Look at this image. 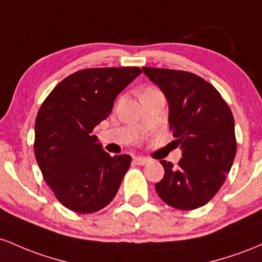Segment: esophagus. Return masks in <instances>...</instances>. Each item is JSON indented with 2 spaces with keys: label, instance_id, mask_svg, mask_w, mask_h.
Listing matches in <instances>:
<instances>
[{
  "label": "esophagus",
  "instance_id": "obj_1",
  "mask_svg": "<svg viewBox=\"0 0 262 262\" xmlns=\"http://www.w3.org/2000/svg\"><path fill=\"white\" fill-rule=\"evenodd\" d=\"M134 162L135 164H137V166H145L146 163L149 162L148 158L146 157H141V156H137V157H134Z\"/></svg>",
  "mask_w": 262,
  "mask_h": 262
}]
</instances>
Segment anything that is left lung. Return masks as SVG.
<instances>
[{
    "instance_id": "1",
    "label": "left lung",
    "mask_w": 262,
    "mask_h": 262,
    "mask_svg": "<svg viewBox=\"0 0 262 262\" xmlns=\"http://www.w3.org/2000/svg\"><path fill=\"white\" fill-rule=\"evenodd\" d=\"M168 101V122L182 148L177 166L161 161L164 176L156 192L164 203L192 210L218 193L236 155L234 117L218 90L183 70L143 67Z\"/></svg>"
}]
</instances>
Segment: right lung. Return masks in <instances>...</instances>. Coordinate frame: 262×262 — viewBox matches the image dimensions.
Returning a JSON list of instances; mask_svg holds the SVG:
<instances>
[{"label": "right lung", "instance_id": "obj_1", "mask_svg": "<svg viewBox=\"0 0 262 262\" xmlns=\"http://www.w3.org/2000/svg\"><path fill=\"white\" fill-rule=\"evenodd\" d=\"M141 73L137 67L79 70L61 80L38 111L37 163L68 209L94 213L115 198L131 157H111L93 131L110 115L116 96Z\"/></svg>", "mask_w": 262, "mask_h": 262}]
</instances>
